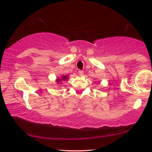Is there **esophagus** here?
<instances>
[{"mask_svg": "<svg viewBox=\"0 0 152 152\" xmlns=\"http://www.w3.org/2000/svg\"><path fill=\"white\" fill-rule=\"evenodd\" d=\"M78 74L80 75V76H82L83 75H84V71H83V70H79V71H78Z\"/></svg>", "mask_w": 152, "mask_h": 152, "instance_id": "34e87169", "label": "esophagus"}]
</instances>
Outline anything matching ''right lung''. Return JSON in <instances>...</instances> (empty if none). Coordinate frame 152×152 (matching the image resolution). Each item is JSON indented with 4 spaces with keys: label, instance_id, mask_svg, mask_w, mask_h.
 Instances as JSON below:
<instances>
[{
    "label": "right lung",
    "instance_id": "obj_1",
    "mask_svg": "<svg viewBox=\"0 0 152 152\" xmlns=\"http://www.w3.org/2000/svg\"><path fill=\"white\" fill-rule=\"evenodd\" d=\"M68 75H62L60 77L57 78V80H56V82H57V84H61L62 81H66L67 80H68Z\"/></svg>",
    "mask_w": 152,
    "mask_h": 152
}]
</instances>
